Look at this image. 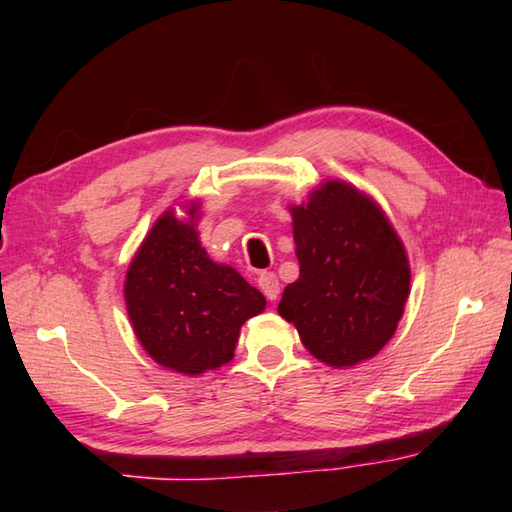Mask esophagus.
Returning a JSON list of instances; mask_svg holds the SVG:
<instances>
[{"instance_id":"34e87169","label":"esophagus","mask_w":512,"mask_h":512,"mask_svg":"<svg viewBox=\"0 0 512 512\" xmlns=\"http://www.w3.org/2000/svg\"><path fill=\"white\" fill-rule=\"evenodd\" d=\"M257 286H259V290L264 292L266 299L275 301L279 297V288L281 286H279V279H277L275 273H262V275H259Z\"/></svg>"}]
</instances>
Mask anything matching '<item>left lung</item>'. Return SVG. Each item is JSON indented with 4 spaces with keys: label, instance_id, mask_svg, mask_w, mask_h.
Segmentation results:
<instances>
[{
    "label": "left lung",
    "instance_id": "left-lung-1",
    "mask_svg": "<svg viewBox=\"0 0 512 512\" xmlns=\"http://www.w3.org/2000/svg\"><path fill=\"white\" fill-rule=\"evenodd\" d=\"M299 279L279 314L319 361L347 367L383 350L409 295L405 248L378 206L345 182H325L292 206Z\"/></svg>",
    "mask_w": 512,
    "mask_h": 512
}]
</instances>
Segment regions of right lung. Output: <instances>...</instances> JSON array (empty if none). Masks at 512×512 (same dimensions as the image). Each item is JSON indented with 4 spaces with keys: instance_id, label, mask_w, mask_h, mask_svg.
Returning <instances> with one entry per match:
<instances>
[{
    "instance_id": "1",
    "label": "right lung",
    "mask_w": 512,
    "mask_h": 512,
    "mask_svg": "<svg viewBox=\"0 0 512 512\" xmlns=\"http://www.w3.org/2000/svg\"><path fill=\"white\" fill-rule=\"evenodd\" d=\"M195 213L171 211L151 228L127 270L125 303L138 341L162 367L202 374L233 358L244 321L266 308L262 292L200 246Z\"/></svg>"
}]
</instances>
